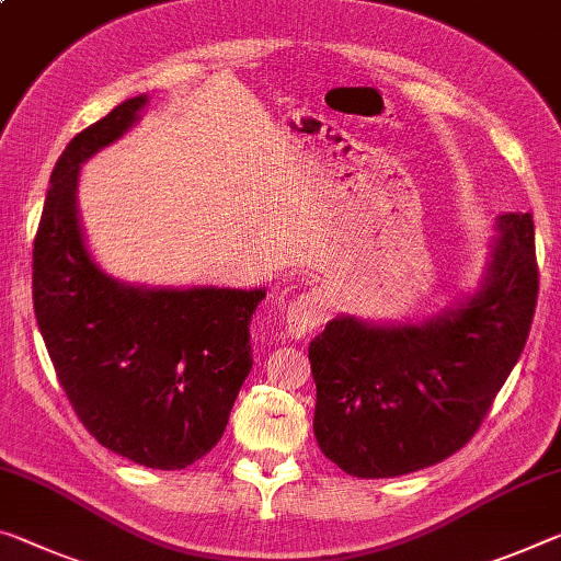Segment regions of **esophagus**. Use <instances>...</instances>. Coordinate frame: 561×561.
<instances>
[{
	"label": "esophagus",
	"instance_id": "esophagus-1",
	"mask_svg": "<svg viewBox=\"0 0 561 561\" xmlns=\"http://www.w3.org/2000/svg\"><path fill=\"white\" fill-rule=\"evenodd\" d=\"M324 322V299L317 295V291H307V295H299L291 305L287 307V314H284V332L291 340H301V336L312 334L319 324Z\"/></svg>",
	"mask_w": 561,
	"mask_h": 561
}]
</instances>
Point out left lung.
<instances>
[{"label": "left lung", "mask_w": 561, "mask_h": 561, "mask_svg": "<svg viewBox=\"0 0 561 561\" xmlns=\"http://www.w3.org/2000/svg\"><path fill=\"white\" fill-rule=\"evenodd\" d=\"M479 289L420 324L336 317L309 344L314 437L346 474L432 467L474 437L527 344L539 270L529 211L496 219Z\"/></svg>", "instance_id": "obj_1"}]
</instances>
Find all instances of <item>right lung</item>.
I'll return each mask as SVG.
<instances>
[{"mask_svg":"<svg viewBox=\"0 0 561 561\" xmlns=\"http://www.w3.org/2000/svg\"><path fill=\"white\" fill-rule=\"evenodd\" d=\"M131 96L69 141L34 237L32 299L59 385L89 434L137 465L184 469L225 434L252 369L249 322L264 289H149L112 279L89 254L79 167L135 127Z\"/></svg>","mask_w":561,"mask_h":561,"instance_id":"obj_1","label":"right lung"}]
</instances>
